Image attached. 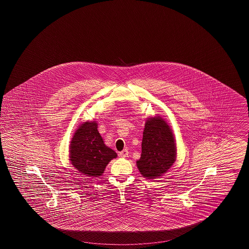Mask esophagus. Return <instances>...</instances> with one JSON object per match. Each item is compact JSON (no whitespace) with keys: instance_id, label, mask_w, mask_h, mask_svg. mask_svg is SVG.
<instances>
[{"instance_id":"34e87169","label":"esophagus","mask_w":249,"mask_h":249,"mask_svg":"<svg viewBox=\"0 0 249 249\" xmlns=\"http://www.w3.org/2000/svg\"><path fill=\"white\" fill-rule=\"evenodd\" d=\"M119 157H121V158H126L129 155V151H128V149H123L122 151L119 152Z\"/></svg>"}]
</instances>
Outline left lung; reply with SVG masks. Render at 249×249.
<instances>
[{
  "label": "left lung",
  "instance_id": "8db88e82",
  "mask_svg": "<svg viewBox=\"0 0 249 249\" xmlns=\"http://www.w3.org/2000/svg\"><path fill=\"white\" fill-rule=\"evenodd\" d=\"M177 146L170 126L160 117L149 118L142 132V154L136 164L142 177H160L174 164Z\"/></svg>",
  "mask_w": 249,
  "mask_h": 249
}]
</instances>
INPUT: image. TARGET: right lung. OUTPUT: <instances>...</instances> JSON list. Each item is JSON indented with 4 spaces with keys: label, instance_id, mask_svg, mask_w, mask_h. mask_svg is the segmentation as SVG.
Wrapping results in <instances>:
<instances>
[{
    "label": "right lung",
    "instance_id": "1",
    "mask_svg": "<svg viewBox=\"0 0 249 249\" xmlns=\"http://www.w3.org/2000/svg\"><path fill=\"white\" fill-rule=\"evenodd\" d=\"M96 121L83 123L71 139L70 160L73 167L89 177L102 176L117 153L105 144L97 130Z\"/></svg>",
    "mask_w": 249,
    "mask_h": 249
}]
</instances>
